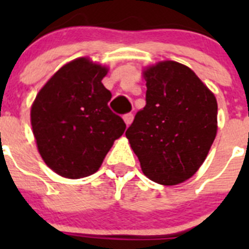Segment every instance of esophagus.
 <instances>
[{
  "label": "esophagus",
  "instance_id": "obj_1",
  "mask_svg": "<svg viewBox=\"0 0 249 249\" xmlns=\"http://www.w3.org/2000/svg\"><path fill=\"white\" fill-rule=\"evenodd\" d=\"M123 121H124V123H126V126L128 127L132 123V121H133V114L132 113L124 114V116H123Z\"/></svg>",
  "mask_w": 249,
  "mask_h": 249
}]
</instances>
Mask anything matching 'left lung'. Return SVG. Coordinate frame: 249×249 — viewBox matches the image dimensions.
<instances>
[{"mask_svg": "<svg viewBox=\"0 0 249 249\" xmlns=\"http://www.w3.org/2000/svg\"><path fill=\"white\" fill-rule=\"evenodd\" d=\"M146 106L126 131L142 172L151 181L176 186L199 169L217 135V100L198 76L176 61L142 71Z\"/></svg>", "mask_w": 249, "mask_h": 249, "instance_id": "1", "label": "left lung"}]
</instances>
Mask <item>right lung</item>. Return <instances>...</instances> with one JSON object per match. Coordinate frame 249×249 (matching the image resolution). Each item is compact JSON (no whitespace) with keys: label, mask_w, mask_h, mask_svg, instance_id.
Returning <instances> with one entry per match:
<instances>
[{"label":"right lung","mask_w":249,"mask_h":249,"mask_svg":"<svg viewBox=\"0 0 249 249\" xmlns=\"http://www.w3.org/2000/svg\"><path fill=\"white\" fill-rule=\"evenodd\" d=\"M109 68L89 57L66 63L39 89L31 126L43 162L70 179L97 172L126 129L108 108L112 94L102 80Z\"/></svg>","instance_id":"right-lung-1"}]
</instances>
